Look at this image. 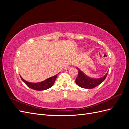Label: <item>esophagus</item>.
<instances>
[{"label": "esophagus", "instance_id": "1", "mask_svg": "<svg viewBox=\"0 0 129 129\" xmlns=\"http://www.w3.org/2000/svg\"><path fill=\"white\" fill-rule=\"evenodd\" d=\"M70 68H71V66H66L64 69H65V70H66V71H67V70H69Z\"/></svg>", "mask_w": 129, "mask_h": 129}]
</instances>
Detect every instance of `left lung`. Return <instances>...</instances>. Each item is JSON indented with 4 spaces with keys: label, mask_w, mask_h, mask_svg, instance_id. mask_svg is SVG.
Wrapping results in <instances>:
<instances>
[{
    "label": "left lung",
    "mask_w": 129,
    "mask_h": 129,
    "mask_svg": "<svg viewBox=\"0 0 129 129\" xmlns=\"http://www.w3.org/2000/svg\"><path fill=\"white\" fill-rule=\"evenodd\" d=\"M79 71L78 76L76 77L75 82L79 87L85 89H93L100 84L106 78L108 73L103 76L99 79L91 78L82 72L80 69L76 68Z\"/></svg>",
    "instance_id": "obj_1"
}]
</instances>
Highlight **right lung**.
<instances>
[{
    "label": "right lung",
    "mask_w": 129,
    "mask_h": 129,
    "mask_svg": "<svg viewBox=\"0 0 129 129\" xmlns=\"http://www.w3.org/2000/svg\"><path fill=\"white\" fill-rule=\"evenodd\" d=\"M57 75L53 76L52 77H50L48 79L45 80L44 81H42L41 82H38V83H32V82H27L25 81L24 79H22V77L20 76V77L22 81L26 84L27 87L29 88L33 89L35 90H38V91H42V90H45L48 89L52 87L53 85L54 84V82L56 80V79L57 77Z\"/></svg>",
    "instance_id": "add662e5"
}]
</instances>
